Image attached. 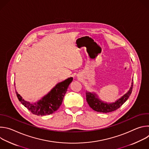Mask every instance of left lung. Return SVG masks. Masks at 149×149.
<instances>
[{"label": "left lung", "mask_w": 149, "mask_h": 149, "mask_svg": "<svg viewBox=\"0 0 149 149\" xmlns=\"http://www.w3.org/2000/svg\"><path fill=\"white\" fill-rule=\"evenodd\" d=\"M133 82H132V87H130V90L128 93L124 95L121 98L112 104H107L104 103L100 101L97 98L95 97V94H93L91 93L86 92V100L89 104L90 107L95 111L100 113H110L118 109H119L121 106L127 100L130 95L132 94L133 90Z\"/></svg>", "instance_id": "8db88e82"}]
</instances>
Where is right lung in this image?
I'll list each match as a JSON object with an SVG mask.
<instances>
[{"instance_id": "obj_1", "label": "right lung", "mask_w": 149, "mask_h": 149, "mask_svg": "<svg viewBox=\"0 0 149 149\" xmlns=\"http://www.w3.org/2000/svg\"><path fill=\"white\" fill-rule=\"evenodd\" d=\"M72 79L73 78L70 77L58 83L47 95L35 104H31L25 101L16 91V94L19 101L32 114L37 116L49 115L54 113L59 108L63 97Z\"/></svg>"}]
</instances>
